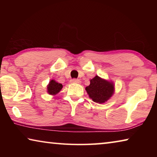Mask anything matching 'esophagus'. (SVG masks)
<instances>
[{"label":"esophagus","instance_id":"1","mask_svg":"<svg viewBox=\"0 0 157 157\" xmlns=\"http://www.w3.org/2000/svg\"><path fill=\"white\" fill-rule=\"evenodd\" d=\"M71 82H72V83H78V84H79L81 82L80 80L78 79H71Z\"/></svg>","mask_w":157,"mask_h":157}]
</instances>
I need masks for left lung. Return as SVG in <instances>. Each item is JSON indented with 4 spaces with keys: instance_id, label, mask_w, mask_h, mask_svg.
Instances as JSON below:
<instances>
[{
    "instance_id": "left-lung-1",
    "label": "left lung",
    "mask_w": 157,
    "mask_h": 157,
    "mask_svg": "<svg viewBox=\"0 0 157 157\" xmlns=\"http://www.w3.org/2000/svg\"><path fill=\"white\" fill-rule=\"evenodd\" d=\"M114 86L115 85L112 81L95 75L90 80V84L85 89L94 102L102 104L112 97L115 92Z\"/></svg>"
}]
</instances>
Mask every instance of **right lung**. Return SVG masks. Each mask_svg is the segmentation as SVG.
<instances>
[{
  "label": "right lung",
  "instance_id": "add662e5",
  "mask_svg": "<svg viewBox=\"0 0 157 157\" xmlns=\"http://www.w3.org/2000/svg\"><path fill=\"white\" fill-rule=\"evenodd\" d=\"M62 88L63 85L62 84L58 83L55 79H51L47 85V93L49 95H55L60 92Z\"/></svg>",
  "mask_w": 157,
  "mask_h": 157
}]
</instances>
